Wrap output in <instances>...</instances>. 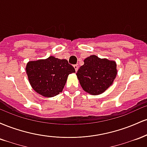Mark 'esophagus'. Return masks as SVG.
<instances>
[{
  "instance_id": "obj_1",
  "label": "esophagus",
  "mask_w": 147,
  "mask_h": 147,
  "mask_svg": "<svg viewBox=\"0 0 147 147\" xmlns=\"http://www.w3.org/2000/svg\"><path fill=\"white\" fill-rule=\"evenodd\" d=\"M74 68L75 69V71L77 72L78 70V65H74Z\"/></svg>"
}]
</instances>
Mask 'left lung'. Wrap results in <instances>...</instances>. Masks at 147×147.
I'll return each mask as SVG.
<instances>
[{
  "label": "left lung",
  "mask_w": 147,
  "mask_h": 147,
  "mask_svg": "<svg viewBox=\"0 0 147 147\" xmlns=\"http://www.w3.org/2000/svg\"><path fill=\"white\" fill-rule=\"evenodd\" d=\"M77 70L80 85L84 91L92 95L102 93L113 83L117 75L115 61L90 55Z\"/></svg>",
  "instance_id": "obj_1"
}]
</instances>
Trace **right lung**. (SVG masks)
Listing matches in <instances>:
<instances>
[{
    "instance_id": "right-lung-1",
    "label": "right lung",
    "mask_w": 147,
    "mask_h": 147,
    "mask_svg": "<svg viewBox=\"0 0 147 147\" xmlns=\"http://www.w3.org/2000/svg\"><path fill=\"white\" fill-rule=\"evenodd\" d=\"M26 73L30 85L37 93L52 97L61 92L70 74L75 72L66 59L49 57L27 63Z\"/></svg>"
}]
</instances>
